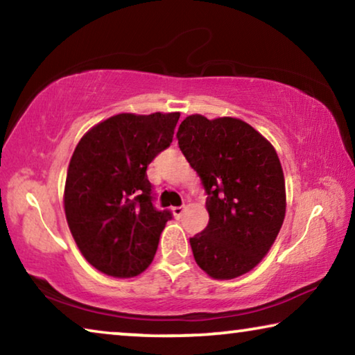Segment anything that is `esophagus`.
<instances>
[{
    "label": "esophagus",
    "mask_w": 355,
    "mask_h": 355,
    "mask_svg": "<svg viewBox=\"0 0 355 355\" xmlns=\"http://www.w3.org/2000/svg\"><path fill=\"white\" fill-rule=\"evenodd\" d=\"M183 211H184V207H172V213L175 218H182Z\"/></svg>",
    "instance_id": "1"
}]
</instances>
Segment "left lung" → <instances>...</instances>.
<instances>
[{"label":"left lung","mask_w":355,"mask_h":355,"mask_svg":"<svg viewBox=\"0 0 355 355\" xmlns=\"http://www.w3.org/2000/svg\"><path fill=\"white\" fill-rule=\"evenodd\" d=\"M177 137L208 196V225L189 238L196 263L213 279L239 277L261 261L284 224L279 156L257 130L233 117L194 114Z\"/></svg>","instance_id":"8db88e82"}]
</instances>
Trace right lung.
Masks as SVG:
<instances>
[{
  "mask_svg": "<svg viewBox=\"0 0 355 355\" xmlns=\"http://www.w3.org/2000/svg\"><path fill=\"white\" fill-rule=\"evenodd\" d=\"M178 119L180 112L117 114L78 142L65 180V218L98 271L135 277L153 261L172 213L155 207L147 167L171 146Z\"/></svg>",
  "mask_w": 355,
  "mask_h": 355,
  "instance_id": "right-lung-1",
  "label": "right lung"
}]
</instances>
